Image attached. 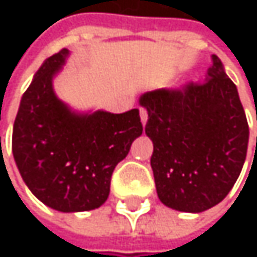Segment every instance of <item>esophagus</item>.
I'll list each match as a JSON object with an SVG mask.
<instances>
[{
	"mask_svg": "<svg viewBox=\"0 0 257 257\" xmlns=\"http://www.w3.org/2000/svg\"><path fill=\"white\" fill-rule=\"evenodd\" d=\"M140 120L143 124H146V121H148V109L143 106H140Z\"/></svg>",
	"mask_w": 257,
	"mask_h": 257,
	"instance_id": "1",
	"label": "esophagus"
}]
</instances>
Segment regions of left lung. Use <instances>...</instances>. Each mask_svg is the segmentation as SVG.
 Masks as SVG:
<instances>
[{
    "mask_svg": "<svg viewBox=\"0 0 257 257\" xmlns=\"http://www.w3.org/2000/svg\"><path fill=\"white\" fill-rule=\"evenodd\" d=\"M146 136L154 143L151 168L160 201L199 213L227 196L239 177L248 146V123L236 85L212 56L203 83L148 91Z\"/></svg>",
    "mask_w": 257,
    "mask_h": 257,
    "instance_id": "1",
    "label": "left lung"
}]
</instances>
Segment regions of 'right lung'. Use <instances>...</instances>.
I'll return each mask as SVG.
<instances>
[{
	"instance_id": "1",
	"label": "right lung",
	"mask_w": 257,
	"mask_h": 257,
	"mask_svg": "<svg viewBox=\"0 0 257 257\" xmlns=\"http://www.w3.org/2000/svg\"><path fill=\"white\" fill-rule=\"evenodd\" d=\"M68 54L61 50L36 71L12 136L13 158L27 187L45 206L65 213L105 203L115 166L143 133L139 109L79 114L58 99L53 77Z\"/></svg>"
}]
</instances>
